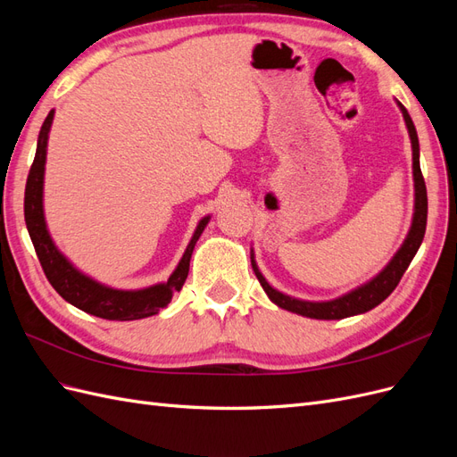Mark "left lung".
Segmentation results:
<instances>
[{
	"label": "left lung",
	"instance_id": "8db88e82",
	"mask_svg": "<svg viewBox=\"0 0 457 457\" xmlns=\"http://www.w3.org/2000/svg\"><path fill=\"white\" fill-rule=\"evenodd\" d=\"M396 104L400 108V112H403L406 129L410 135L411 171H413V217L403 245L398 247V252L393 255V259L386 262V265L373 276L371 280L329 301H307V299H297L278 292V289L272 287L267 282L265 276H262V272L259 270L255 262V253L252 250L253 272L262 289H265V294L276 307L301 314V316H307V318H316V320H341V318L364 314L373 307H378L381 301H385L393 294V289L398 286L403 274L410 267L413 255L418 253L425 237V227H427V188H425V181L420 168V141H418L416 126H413V121L408 114V110L403 106V103L396 101Z\"/></svg>",
	"mask_w": 457,
	"mask_h": 457
}]
</instances>
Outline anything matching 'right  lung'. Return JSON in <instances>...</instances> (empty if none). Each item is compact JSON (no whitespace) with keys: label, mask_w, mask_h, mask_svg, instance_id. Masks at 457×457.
<instances>
[{"label":"right lung","mask_w":457,"mask_h":457,"mask_svg":"<svg viewBox=\"0 0 457 457\" xmlns=\"http://www.w3.org/2000/svg\"><path fill=\"white\" fill-rule=\"evenodd\" d=\"M54 110L47 114L44 126L37 135L36 158L29 173L24 190V220L26 228L36 247L37 259L41 262L47 280L57 289V294L78 307L79 311L89 312L93 316L106 318V320H141L158 314L171 303L175 292H181V287L188 276L190 257L195 252V245L202 237L204 228L210 223L212 215H205L198 220L196 230L187 245V250L179 261V265L171 272L168 282H158L141 289H118L106 286L99 280L91 278L79 269H76L68 257L59 250L53 242L44 213V179H46V160H47V141L53 126Z\"/></svg>","instance_id":"obj_1"}]
</instances>
